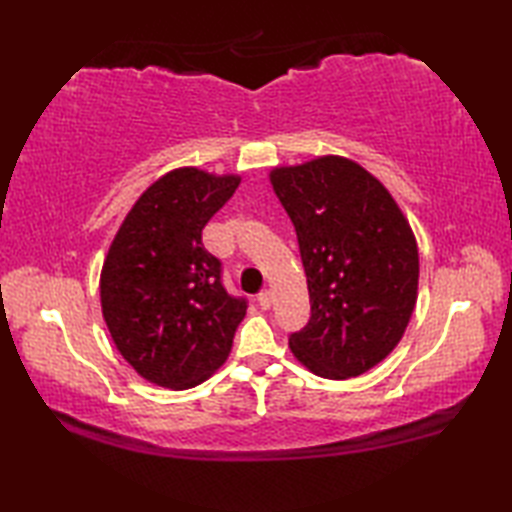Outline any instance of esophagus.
I'll use <instances>...</instances> for the list:
<instances>
[{"label": "esophagus", "instance_id": "esophagus-1", "mask_svg": "<svg viewBox=\"0 0 512 512\" xmlns=\"http://www.w3.org/2000/svg\"><path fill=\"white\" fill-rule=\"evenodd\" d=\"M257 301H259V306H262L264 310H268L270 306H273V292H270V290H262V292H259V295H257Z\"/></svg>", "mask_w": 512, "mask_h": 512}]
</instances>
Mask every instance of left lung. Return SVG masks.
Segmentation results:
<instances>
[{
    "label": "left lung",
    "instance_id": "obj_1",
    "mask_svg": "<svg viewBox=\"0 0 512 512\" xmlns=\"http://www.w3.org/2000/svg\"><path fill=\"white\" fill-rule=\"evenodd\" d=\"M270 184L295 224L310 292L290 350L321 378L361 376L400 343L416 308V235L385 184L350 158L275 167Z\"/></svg>",
    "mask_w": 512,
    "mask_h": 512
}]
</instances>
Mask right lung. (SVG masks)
Wrapping results in <instances>:
<instances>
[{"label": "right lung", "instance_id": "right-lung-1", "mask_svg": "<svg viewBox=\"0 0 512 512\" xmlns=\"http://www.w3.org/2000/svg\"><path fill=\"white\" fill-rule=\"evenodd\" d=\"M235 173L180 167L140 195L101 270V308L116 350L145 380L191 389L233 347L246 301L222 286L202 228L235 193Z\"/></svg>", "mask_w": 512, "mask_h": 512}]
</instances>
